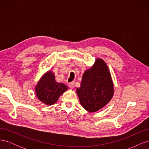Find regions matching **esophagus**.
<instances>
[{
    "label": "esophagus",
    "mask_w": 149,
    "mask_h": 149,
    "mask_svg": "<svg viewBox=\"0 0 149 149\" xmlns=\"http://www.w3.org/2000/svg\"><path fill=\"white\" fill-rule=\"evenodd\" d=\"M68 86L70 88H71V89H73V88H74V82H71V83H68Z\"/></svg>",
    "instance_id": "obj_1"
}]
</instances>
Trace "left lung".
<instances>
[{
    "label": "left lung",
    "mask_w": 149,
    "mask_h": 149,
    "mask_svg": "<svg viewBox=\"0 0 149 149\" xmlns=\"http://www.w3.org/2000/svg\"><path fill=\"white\" fill-rule=\"evenodd\" d=\"M76 92L81 104L90 112L100 110L110 101L114 86L104 61L97 59L91 68L84 72Z\"/></svg>",
    "instance_id": "obj_1"
}]
</instances>
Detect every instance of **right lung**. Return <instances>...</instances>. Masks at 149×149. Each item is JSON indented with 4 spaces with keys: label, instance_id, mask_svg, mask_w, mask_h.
I'll return each mask as SVG.
<instances>
[{
    "label": "right lung",
    "instance_id": "right-lung-1",
    "mask_svg": "<svg viewBox=\"0 0 149 149\" xmlns=\"http://www.w3.org/2000/svg\"><path fill=\"white\" fill-rule=\"evenodd\" d=\"M67 89L68 87L63 83H58L55 74L48 71L39 81L35 91L40 101L47 105H52L57 102L58 97Z\"/></svg>",
    "mask_w": 149,
    "mask_h": 149
}]
</instances>
